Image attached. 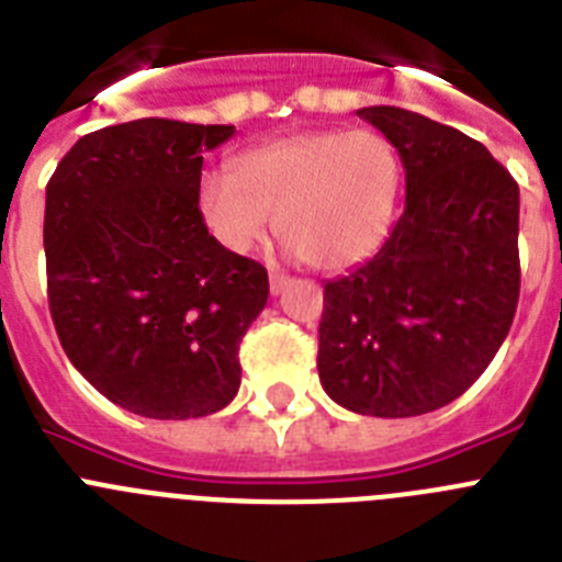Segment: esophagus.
Returning a JSON list of instances; mask_svg holds the SVG:
<instances>
[{
  "label": "esophagus",
  "instance_id": "obj_1",
  "mask_svg": "<svg viewBox=\"0 0 562 562\" xmlns=\"http://www.w3.org/2000/svg\"><path fill=\"white\" fill-rule=\"evenodd\" d=\"M286 284H290V278H286L284 272H278V270L270 272V292H272V295H278V292L284 290Z\"/></svg>",
  "mask_w": 562,
  "mask_h": 562
}]
</instances>
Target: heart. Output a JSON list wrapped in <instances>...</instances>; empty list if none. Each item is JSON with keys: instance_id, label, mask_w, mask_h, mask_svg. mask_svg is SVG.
<instances>
[{"instance_id": "obj_1", "label": "heart", "mask_w": 562, "mask_h": 562, "mask_svg": "<svg viewBox=\"0 0 562 562\" xmlns=\"http://www.w3.org/2000/svg\"><path fill=\"white\" fill-rule=\"evenodd\" d=\"M400 188V151L385 134L324 128L247 148L231 173H207L196 202L227 250H256L276 216L278 238L301 261L342 270L389 236Z\"/></svg>"}]
</instances>
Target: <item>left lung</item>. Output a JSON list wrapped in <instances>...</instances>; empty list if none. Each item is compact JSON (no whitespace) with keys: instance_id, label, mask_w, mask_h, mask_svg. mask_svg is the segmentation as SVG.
<instances>
[{"instance_id":"8db88e82","label":"left lung","mask_w":562,"mask_h":562,"mask_svg":"<svg viewBox=\"0 0 562 562\" xmlns=\"http://www.w3.org/2000/svg\"><path fill=\"white\" fill-rule=\"evenodd\" d=\"M405 166V211L380 250L326 281L317 374L366 416H419L493 362L520 295V193L479 140L400 106H366Z\"/></svg>"}]
</instances>
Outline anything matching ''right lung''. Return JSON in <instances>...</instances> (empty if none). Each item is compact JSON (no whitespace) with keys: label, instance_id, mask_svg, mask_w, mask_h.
Segmentation results:
<instances>
[{"label":"right lung","instance_id":"obj_1","mask_svg":"<svg viewBox=\"0 0 562 562\" xmlns=\"http://www.w3.org/2000/svg\"><path fill=\"white\" fill-rule=\"evenodd\" d=\"M233 126L143 117L83 134L47 182L49 315L69 362L148 419L216 414L241 382L238 342L267 270L200 213L202 151Z\"/></svg>","mask_w":562,"mask_h":562}]
</instances>
